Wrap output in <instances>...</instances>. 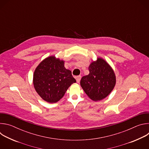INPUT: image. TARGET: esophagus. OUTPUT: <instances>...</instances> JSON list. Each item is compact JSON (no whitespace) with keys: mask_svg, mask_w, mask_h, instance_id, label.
<instances>
[{"mask_svg":"<svg viewBox=\"0 0 149 149\" xmlns=\"http://www.w3.org/2000/svg\"><path fill=\"white\" fill-rule=\"evenodd\" d=\"M81 77L80 75L76 77V80H77V82L78 83L79 82V81H80V80H81Z\"/></svg>","mask_w":149,"mask_h":149,"instance_id":"obj_1","label":"esophagus"}]
</instances>
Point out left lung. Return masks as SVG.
Wrapping results in <instances>:
<instances>
[{
    "mask_svg": "<svg viewBox=\"0 0 149 149\" xmlns=\"http://www.w3.org/2000/svg\"><path fill=\"white\" fill-rule=\"evenodd\" d=\"M88 75L82 77L81 86L92 100L100 101L107 97L114 89L116 78L109 63L101 58L91 63Z\"/></svg>",
    "mask_w": 149,
    "mask_h": 149,
    "instance_id": "8db88e82",
    "label": "left lung"
}]
</instances>
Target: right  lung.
Returning <instances> with one entry per match:
<instances>
[{
  "mask_svg": "<svg viewBox=\"0 0 149 149\" xmlns=\"http://www.w3.org/2000/svg\"><path fill=\"white\" fill-rule=\"evenodd\" d=\"M76 82L71 71L64 67V61L49 56L35 69L33 77L34 88L45 101L55 103L61 100L71 84Z\"/></svg>",
  "mask_w": 149,
  "mask_h": 149,
  "instance_id": "right-lung-1",
  "label": "right lung"
}]
</instances>
